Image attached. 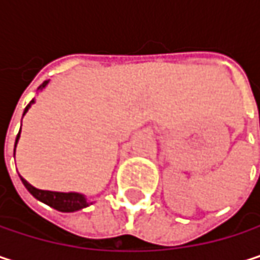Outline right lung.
<instances>
[{
  "label": "right lung",
  "instance_id": "obj_1",
  "mask_svg": "<svg viewBox=\"0 0 260 260\" xmlns=\"http://www.w3.org/2000/svg\"><path fill=\"white\" fill-rule=\"evenodd\" d=\"M46 84H48V81H45L39 88H43ZM32 102H34V99L29 102V105H31ZM29 105L25 108L24 114L28 111ZM18 138H19V134H18V137H16V143H18ZM16 143H15V147H16ZM21 181L25 185L26 189H28L37 200H40V202L49 205L51 208H54V209H57V211H61V212H74V211H79V209L88 206V203H87V200H85V197H84L82 194H78V192H55V191L37 189V188H34L32 185H29L24 178H21Z\"/></svg>",
  "mask_w": 260,
  "mask_h": 260
}]
</instances>
